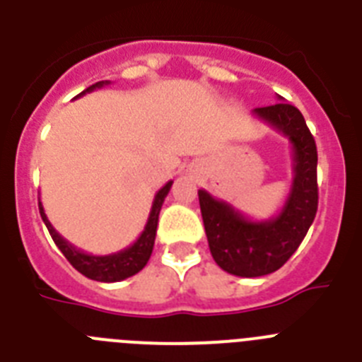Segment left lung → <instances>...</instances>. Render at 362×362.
Returning <instances> with one entry per match:
<instances>
[{
    "label": "left lung",
    "mask_w": 362,
    "mask_h": 362,
    "mask_svg": "<svg viewBox=\"0 0 362 362\" xmlns=\"http://www.w3.org/2000/svg\"><path fill=\"white\" fill-rule=\"evenodd\" d=\"M252 114L288 137L292 145L293 179L281 212L272 219L255 221L206 190L197 192L214 261L239 277H261L279 270L305 239L319 199L317 148L303 114L283 101L254 108Z\"/></svg>",
    "instance_id": "8db88e82"
}]
</instances>
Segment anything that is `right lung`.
<instances>
[{
  "label": "right lung",
  "instance_id": "right-lung-1",
  "mask_svg": "<svg viewBox=\"0 0 362 362\" xmlns=\"http://www.w3.org/2000/svg\"><path fill=\"white\" fill-rule=\"evenodd\" d=\"M110 85V81H99L95 85L88 86L86 90H83L78 98L88 94V92L95 90V88H101V86ZM174 181H168L161 190L156 194L152 203V209H150V216L146 219L145 230L141 232V235L136 239L130 246H127L124 250L116 252V254H108V255H92L86 254V252L79 250L72 243L66 241L65 238H62L59 233L56 232L52 225H50L49 217L45 214L43 204L40 201V214L43 223L49 228L50 235H52L54 243L57 245V248L63 252L69 263L72 264L78 272H81L83 276L88 277V279L101 281V283H116V281H123L127 277L136 276L137 272H141L145 268V264L148 263L150 255H152L153 241H156V230H158V219L159 212H161L163 201L168 196L170 192V187Z\"/></svg>",
  "mask_w": 362,
  "mask_h": 362
}]
</instances>
